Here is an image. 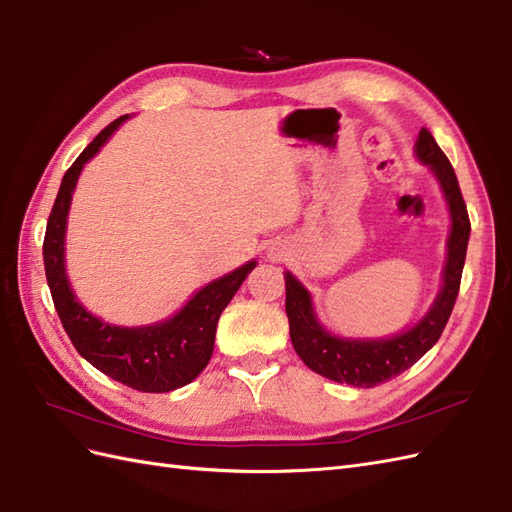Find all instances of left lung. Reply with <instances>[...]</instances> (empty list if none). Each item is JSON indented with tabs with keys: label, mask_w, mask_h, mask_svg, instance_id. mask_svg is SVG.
Returning <instances> with one entry per match:
<instances>
[{
	"label": "left lung",
	"mask_w": 512,
	"mask_h": 512,
	"mask_svg": "<svg viewBox=\"0 0 512 512\" xmlns=\"http://www.w3.org/2000/svg\"><path fill=\"white\" fill-rule=\"evenodd\" d=\"M414 152L421 163L430 165V170L441 183L447 200L451 231L447 240V261L443 268V288L438 292L434 305L430 307L417 325L403 331L399 336L379 340H351L331 336L316 320L312 296L292 272H285V314L290 320V338L299 358L312 368L314 373L344 382L358 388H373L397 377L414 362H419L441 338L447 320L458 299L462 266H465L467 244L471 233V222L465 198L454 168H451L445 152L438 148L432 133L421 128Z\"/></svg>",
	"instance_id": "8db88e82"
}]
</instances>
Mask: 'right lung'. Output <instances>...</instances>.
I'll return each instance as SVG.
<instances>
[{
	"mask_svg": "<svg viewBox=\"0 0 512 512\" xmlns=\"http://www.w3.org/2000/svg\"><path fill=\"white\" fill-rule=\"evenodd\" d=\"M128 115L106 126L65 172L47 220L43 240L45 277L58 318L76 351L104 375L141 392H170L196 379L211 360L218 318L257 261H248L198 290L181 312L146 327L102 323L78 303L65 275V229L71 194L85 163L98 152Z\"/></svg>",
	"mask_w": 512,
	"mask_h": 512,
	"instance_id": "obj_1",
	"label": "right lung"
}]
</instances>
